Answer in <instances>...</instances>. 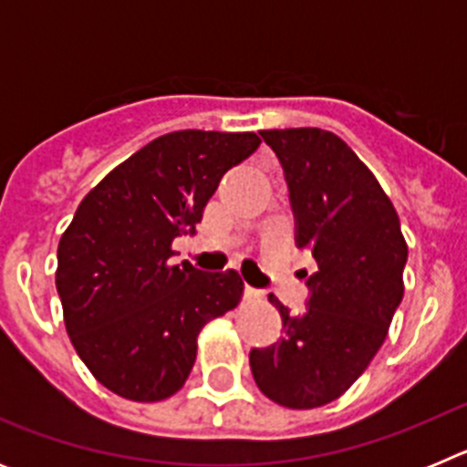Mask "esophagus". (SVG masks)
<instances>
[{
    "label": "esophagus",
    "mask_w": 467,
    "mask_h": 467,
    "mask_svg": "<svg viewBox=\"0 0 467 467\" xmlns=\"http://www.w3.org/2000/svg\"><path fill=\"white\" fill-rule=\"evenodd\" d=\"M245 299L259 301V299H262V290H257V287H250V285H245Z\"/></svg>",
    "instance_id": "1"
}]
</instances>
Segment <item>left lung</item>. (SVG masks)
<instances>
[{
    "instance_id": "1",
    "label": "left lung",
    "mask_w": 467,
    "mask_h": 467,
    "mask_svg": "<svg viewBox=\"0 0 467 467\" xmlns=\"http://www.w3.org/2000/svg\"><path fill=\"white\" fill-rule=\"evenodd\" d=\"M290 189L296 247L317 271L296 316L269 295L283 337L250 350L264 395L290 410H313L344 395L386 339L404 295V243L390 198L341 138L320 128L262 130Z\"/></svg>"
}]
</instances>
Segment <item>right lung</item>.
I'll return each mask as SVG.
<instances>
[{"instance_id": "add662e5", "label": "right lung", "mask_w": 467, "mask_h": 467, "mask_svg": "<svg viewBox=\"0 0 467 467\" xmlns=\"http://www.w3.org/2000/svg\"><path fill=\"white\" fill-rule=\"evenodd\" d=\"M254 133L175 130L144 144L90 189L57 243L56 287L84 365L135 402L175 395L196 360L198 332L238 306L234 269L171 264L229 168L254 154Z\"/></svg>"}]
</instances>
